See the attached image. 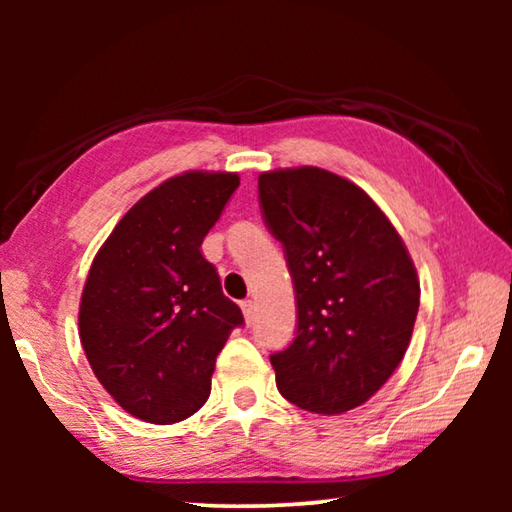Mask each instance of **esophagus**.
Segmentation results:
<instances>
[{
	"label": "esophagus",
	"mask_w": 512,
	"mask_h": 512,
	"mask_svg": "<svg viewBox=\"0 0 512 512\" xmlns=\"http://www.w3.org/2000/svg\"><path fill=\"white\" fill-rule=\"evenodd\" d=\"M241 311H244L246 323L253 325V320H255V302L253 300H244V302H241Z\"/></svg>",
	"instance_id": "34e87169"
}]
</instances>
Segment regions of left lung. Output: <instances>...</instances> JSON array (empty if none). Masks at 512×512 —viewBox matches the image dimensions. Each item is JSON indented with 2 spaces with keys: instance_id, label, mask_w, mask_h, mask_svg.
<instances>
[{
  "instance_id": "1",
  "label": "left lung",
  "mask_w": 512,
  "mask_h": 512,
  "mask_svg": "<svg viewBox=\"0 0 512 512\" xmlns=\"http://www.w3.org/2000/svg\"><path fill=\"white\" fill-rule=\"evenodd\" d=\"M259 207L298 307L296 339L271 354L277 391L311 413L357 409L409 348L420 307L409 250L377 203L332 171L259 173Z\"/></svg>"
}]
</instances>
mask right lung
I'll list each match as a JSON object with an SVG mask.
<instances>
[{
    "label": "right lung",
    "mask_w": 512,
    "mask_h": 512,
    "mask_svg": "<svg viewBox=\"0 0 512 512\" xmlns=\"http://www.w3.org/2000/svg\"><path fill=\"white\" fill-rule=\"evenodd\" d=\"M239 187L237 173L187 171L151 189L99 248L79 334L92 372L121 409L153 424L194 415L216 354L244 325L201 244Z\"/></svg>",
    "instance_id": "1"
}]
</instances>
